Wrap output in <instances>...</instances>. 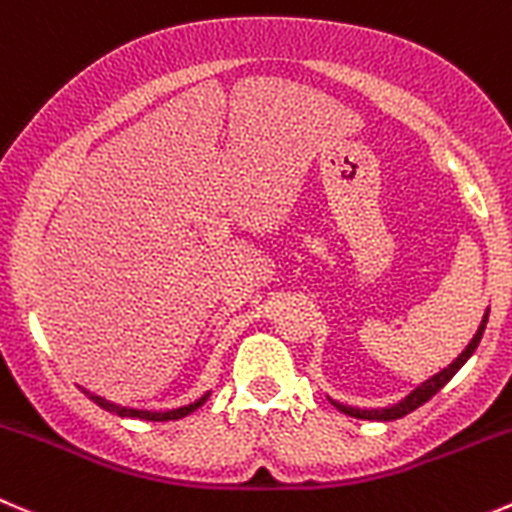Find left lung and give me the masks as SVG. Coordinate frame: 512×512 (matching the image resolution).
Returning a JSON list of instances; mask_svg holds the SVG:
<instances>
[{
	"mask_svg": "<svg viewBox=\"0 0 512 512\" xmlns=\"http://www.w3.org/2000/svg\"><path fill=\"white\" fill-rule=\"evenodd\" d=\"M488 316H490V309L485 311L483 321H480L478 332H475V337L470 339V344H467L465 349H462V354H457V359L452 364H447L445 369H440L437 374H432L430 379H425L422 384H417L415 389H412L407 397H402L399 402H394V405L389 407H352V405H344V402H339V399H332L329 397V402H332L334 407H337L339 412H344V415L349 417H357V420H377V422H392V420H399V417L410 415L412 410H417L420 405H425L427 399L435 397L437 392H440L442 387H445L447 382H450L452 377H455L457 372H460L462 364L467 362V359L475 354V349H478L480 339H483V332H485V324H488Z\"/></svg>",
	"mask_w": 512,
	"mask_h": 512,
	"instance_id": "1",
	"label": "left lung"
}]
</instances>
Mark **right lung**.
I'll list each match as a JSON object with an SVG mask.
<instances>
[{
    "instance_id": "add662e5",
    "label": "right lung",
    "mask_w": 512,
    "mask_h": 512,
    "mask_svg": "<svg viewBox=\"0 0 512 512\" xmlns=\"http://www.w3.org/2000/svg\"><path fill=\"white\" fill-rule=\"evenodd\" d=\"M82 392H85L87 397H90L97 407H102V410H107V412H113V415H118V417H130V420H150V422L180 420V417H186V415H191V412H196L198 407H201L203 402H206V399L211 397V392H206V394H201V397H198V399H193L191 405H183V407H175V410L160 412V410H135V407L115 405V402H107L105 397H97V394L87 392V389H82Z\"/></svg>"
}]
</instances>
